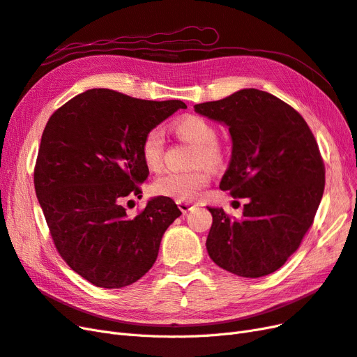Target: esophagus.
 <instances>
[{"instance_id": "esophagus-1", "label": "esophagus", "mask_w": 357, "mask_h": 357, "mask_svg": "<svg viewBox=\"0 0 357 357\" xmlns=\"http://www.w3.org/2000/svg\"><path fill=\"white\" fill-rule=\"evenodd\" d=\"M177 205H178V208H180V211H181L183 214H186L188 211H190V210L193 208V205H192V204H189V202H183V201L177 202Z\"/></svg>"}]
</instances>
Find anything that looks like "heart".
Wrapping results in <instances>:
<instances>
[{
	"label": "heart",
	"mask_w": 357,
	"mask_h": 357,
	"mask_svg": "<svg viewBox=\"0 0 357 357\" xmlns=\"http://www.w3.org/2000/svg\"><path fill=\"white\" fill-rule=\"evenodd\" d=\"M174 132L186 142L197 146L193 155V167L219 168L226 158L225 149L219 144V132L207 119L195 114L180 117L172 123ZM165 150V137L160 128L155 126L144 134L139 146L143 164L152 171L162 167ZM210 174L207 169L198 168L193 171H167L158 176L152 183V192L160 197H168L176 201L190 202L195 201L201 192L210 185Z\"/></svg>",
	"instance_id": "b5f03b06"
}]
</instances>
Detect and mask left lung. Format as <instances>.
<instances>
[{"mask_svg": "<svg viewBox=\"0 0 357 357\" xmlns=\"http://www.w3.org/2000/svg\"><path fill=\"white\" fill-rule=\"evenodd\" d=\"M195 112L229 128L232 156L220 189L247 198L241 220L208 207L207 252L240 277L271 274L299 248L325 190L316 138L294 107L259 89L197 104Z\"/></svg>", "mask_w": 357, "mask_h": 357, "instance_id": "8db88e82", "label": "left lung"}]
</instances>
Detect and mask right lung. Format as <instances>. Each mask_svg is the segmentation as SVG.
Wrapping results in <instances>:
<instances>
[{"label": "right lung", "mask_w": 357, "mask_h": 357, "mask_svg": "<svg viewBox=\"0 0 357 357\" xmlns=\"http://www.w3.org/2000/svg\"><path fill=\"white\" fill-rule=\"evenodd\" d=\"M186 104L89 89L53 113L43 131L34 186L50 236L73 271L104 289L135 283L153 266L162 235L181 211L167 197L129 218L149 168L139 155L149 129ZM131 202V201H128Z\"/></svg>", "instance_id": "add662e5"}]
</instances>
